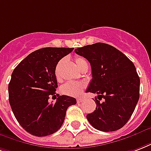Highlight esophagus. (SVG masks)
<instances>
[{
	"instance_id": "obj_1",
	"label": "esophagus",
	"mask_w": 151,
	"mask_h": 151,
	"mask_svg": "<svg viewBox=\"0 0 151 151\" xmlns=\"http://www.w3.org/2000/svg\"><path fill=\"white\" fill-rule=\"evenodd\" d=\"M83 101H84V99H82V98H78V99H77V102H78V104L81 103V102H83Z\"/></svg>"
}]
</instances>
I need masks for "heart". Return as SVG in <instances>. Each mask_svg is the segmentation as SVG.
<instances>
[{
	"instance_id": "heart-1",
	"label": "heart",
	"mask_w": 151,
	"mask_h": 151,
	"mask_svg": "<svg viewBox=\"0 0 151 151\" xmlns=\"http://www.w3.org/2000/svg\"><path fill=\"white\" fill-rule=\"evenodd\" d=\"M75 63L80 70L88 67L87 61L83 57H81V56H77L75 58ZM85 87L86 86L83 83L77 82V81H69L62 86L61 91L63 94H65L68 96H78L82 93Z\"/></svg>"
}]
</instances>
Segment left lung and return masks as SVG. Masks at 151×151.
<instances>
[{
  "instance_id": "1",
  "label": "left lung",
  "mask_w": 151,
  "mask_h": 151,
  "mask_svg": "<svg viewBox=\"0 0 151 151\" xmlns=\"http://www.w3.org/2000/svg\"><path fill=\"white\" fill-rule=\"evenodd\" d=\"M92 69L87 93H96V110L86 117L94 128L114 132L127 124L139 98L140 79L135 66L126 55L111 45L96 42L75 49Z\"/></svg>"
}]
</instances>
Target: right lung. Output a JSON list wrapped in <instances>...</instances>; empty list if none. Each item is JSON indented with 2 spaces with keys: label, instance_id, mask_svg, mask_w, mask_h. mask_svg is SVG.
Instances as JSON below:
<instances>
[{
  "label": "right lung",
  "instance_id": "obj_1",
  "mask_svg": "<svg viewBox=\"0 0 151 151\" xmlns=\"http://www.w3.org/2000/svg\"><path fill=\"white\" fill-rule=\"evenodd\" d=\"M73 48L45 47L31 53L17 65L9 84V104L16 119L29 134L41 137L60 129L66 110L76 104L75 98L58 96L50 103L58 88V63ZM56 98V97H55Z\"/></svg>",
  "mask_w": 151,
  "mask_h": 151
}]
</instances>
